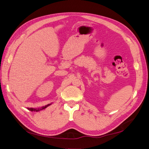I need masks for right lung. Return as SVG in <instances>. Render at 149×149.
<instances>
[{"label": "right lung", "instance_id": "add662e5", "mask_svg": "<svg viewBox=\"0 0 149 149\" xmlns=\"http://www.w3.org/2000/svg\"><path fill=\"white\" fill-rule=\"evenodd\" d=\"M52 104H48L45 106H43L41 108H38V109H34V108H28V109L31 111H36V112H38V111H40L41 110H43L44 109H45V108H47L48 106H50Z\"/></svg>", "mask_w": 149, "mask_h": 149}]
</instances>
